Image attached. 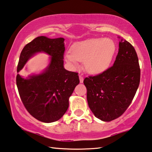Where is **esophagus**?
<instances>
[{
    "mask_svg": "<svg viewBox=\"0 0 152 152\" xmlns=\"http://www.w3.org/2000/svg\"><path fill=\"white\" fill-rule=\"evenodd\" d=\"M83 77L82 75H79V81H80V83H82L83 82Z\"/></svg>",
    "mask_w": 152,
    "mask_h": 152,
    "instance_id": "obj_1",
    "label": "esophagus"
}]
</instances>
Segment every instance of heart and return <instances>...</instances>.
I'll list each match as a JSON object with an SVG mask.
<instances>
[{
	"mask_svg": "<svg viewBox=\"0 0 152 152\" xmlns=\"http://www.w3.org/2000/svg\"><path fill=\"white\" fill-rule=\"evenodd\" d=\"M117 47L112 39L93 38L77 42L73 45L71 53H66L65 58L72 67L83 61L86 70L92 75H99L110 68L115 57Z\"/></svg>",
	"mask_w": 152,
	"mask_h": 152,
	"instance_id": "obj_1",
	"label": "heart"
}]
</instances>
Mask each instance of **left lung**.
<instances>
[{"label": "left lung", "mask_w": 152, "mask_h": 152, "mask_svg": "<svg viewBox=\"0 0 152 152\" xmlns=\"http://www.w3.org/2000/svg\"><path fill=\"white\" fill-rule=\"evenodd\" d=\"M140 81L137 53L129 42L121 38L113 65L102 73L84 79L90 110L103 121L119 118L132 103Z\"/></svg>", "instance_id": "8db88e82"}]
</instances>
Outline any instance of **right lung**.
Returning a JSON list of instances; mask_svg holds the SVG:
<instances>
[{
  "label": "right lung",
  "mask_w": 152,
  "mask_h": 152,
  "mask_svg": "<svg viewBox=\"0 0 152 152\" xmlns=\"http://www.w3.org/2000/svg\"><path fill=\"white\" fill-rule=\"evenodd\" d=\"M65 39H49L41 36L26 45L20 53L18 73L37 53L50 56V62L43 71L27 78L17 75V86L26 110L34 118L51 123L62 118L69 107V99L79 83L77 73L64 68Z\"/></svg>",
  "instance_id": "obj_1"
}]
</instances>
